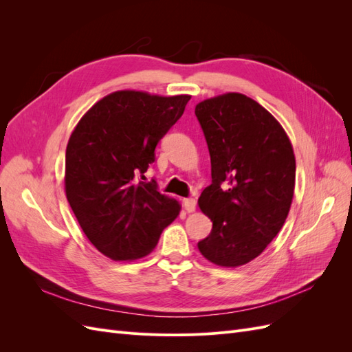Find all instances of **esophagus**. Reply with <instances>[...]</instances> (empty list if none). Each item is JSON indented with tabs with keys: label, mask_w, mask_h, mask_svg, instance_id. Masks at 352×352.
<instances>
[{
	"label": "esophagus",
	"mask_w": 352,
	"mask_h": 352,
	"mask_svg": "<svg viewBox=\"0 0 352 352\" xmlns=\"http://www.w3.org/2000/svg\"><path fill=\"white\" fill-rule=\"evenodd\" d=\"M182 204H184V208H185L188 212H192V211H195L197 201H195L194 198H184V199H182Z\"/></svg>",
	"instance_id": "esophagus-1"
}]
</instances>
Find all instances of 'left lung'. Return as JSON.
Returning <instances> with one entry per match:
<instances>
[{
    "mask_svg": "<svg viewBox=\"0 0 352 352\" xmlns=\"http://www.w3.org/2000/svg\"><path fill=\"white\" fill-rule=\"evenodd\" d=\"M195 116L211 158V185L198 204L212 221L198 250L221 267H238L283 226L294 198V150L279 122L247 95L206 100Z\"/></svg>",
    "mask_w": 352,
    "mask_h": 352,
    "instance_id": "1",
    "label": "left lung"
}]
</instances>
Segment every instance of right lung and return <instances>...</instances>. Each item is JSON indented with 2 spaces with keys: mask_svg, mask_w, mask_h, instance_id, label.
<instances>
[{
  "mask_svg": "<svg viewBox=\"0 0 352 352\" xmlns=\"http://www.w3.org/2000/svg\"><path fill=\"white\" fill-rule=\"evenodd\" d=\"M189 100L117 91L74 127L66 150V197L85 235L111 260L145 257L179 214L177 201L160 194L154 179L144 182V173Z\"/></svg>",
  "mask_w": 352,
  "mask_h": 352,
  "instance_id": "1",
  "label": "right lung"
}]
</instances>
